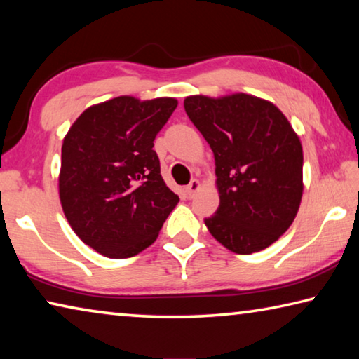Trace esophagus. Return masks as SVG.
I'll list each match as a JSON object with an SVG mask.
<instances>
[{"label":"esophagus","instance_id":"obj_1","mask_svg":"<svg viewBox=\"0 0 359 359\" xmlns=\"http://www.w3.org/2000/svg\"><path fill=\"white\" fill-rule=\"evenodd\" d=\"M199 187H201V184H199V180H198V179H193V180L190 182V184H188V187H187L188 196L193 198L194 193H196V191L199 190Z\"/></svg>","mask_w":359,"mask_h":359}]
</instances>
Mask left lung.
I'll return each instance as SVG.
<instances>
[{
  "instance_id": "obj_1",
  "label": "left lung",
  "mask_w": 359,
  "mask_h": 359,
  "mask_svg": "<svg viewBox=\"0 0 359 359\" xmlns=\"http://www.w3.org/2000/svg\"><path fill=\"white\" fill-rule=\"evenodd\" d=\"M185 112L215 156L220 205L204 218L228 250H263L287 231L302 198V145L269 101L236 93L188 96Z\"/></svg>"
}]
</instances>
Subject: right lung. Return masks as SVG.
I'll return each mask as SVG.
<instances>
[{
  "mask_svg": "<svg viewBox=\"0 0 359 359\" xmlns=\"http://www.w3.org/2000/svg\"><path fill=\"white\" fill-rule=\"evenodd\" d=\"M177 100L118 96L88 107L63 139L58 187L74 233L107 258H130L155 242L179 196L154 150Z\"/></svg>",
  "mask_w": 359,
  "mask_h": 359,
  "instance_id": "obj_1",
  "label": "right lung"
}]
</instances>
